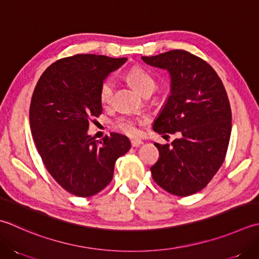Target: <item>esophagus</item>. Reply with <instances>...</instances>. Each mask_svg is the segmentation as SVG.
I'll return each mask as SVG.
<instances>
[{
  "label": "esophagus",
  "instance_id": "34e87169",
  "mask_svg": "<svg viewBox=\"0 0 259 259\" xmlns=\"http://www.w3.org/2000/svg\"><path fill=\"white\" fill-rule=\"evenodd\" d=\"M141 144H143V141L139 139H131V146L133 147H139Z\"/></svg>",
  "mask_w": 259,
  "mask_h": 259
}]
</instances>
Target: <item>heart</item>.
Listing matches in <instances>:
<instances>
[{"instance_id": "heart-1", "label": "heart", "mask_w": 259, "mask_h": 259, "mask_svg": "<svg viewBox=\"0 0 259 259\" xmlns=\"http://www.w3.org/2000/svg\"><path fill=\"white\" fill-rule=\"evenodd\" d=\"M126 78L133 84L139 92L146 95L148 93H153L156 89L157 82L155 77L150 72L140 66H135L126 72ZM114 92V79L112 77L104 78L100 84L99 88V99L103 106H108L112 102ZM141 119L133 115H121L116 118L112 125L115 130L120 131L126 136H137L140 133L139 123Z\"/></svg>"}]
</instances>
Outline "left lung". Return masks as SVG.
Here are the masks:
<instances>
[{"label": "left lung", "instance_id": "left-lung-1", "mask_svg": "<svg viewBox=\"0 0 259 259\" xmlns=\"http://www.w3.org/2000/svg\"><path fill=\"white\" fill-rule=\"evenodd\" d=\"M141 58L170 75V95L154 130L181 135L171 144L155 143L159 158L151 175L168 193L192 195L204 189L226 158L231 109L224 83L205 60L185 50Z\"/></svg>", "mask_w": 259, "mask_h": 259}]
</instances>
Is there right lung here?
Segmentation results:
<instances>
[{
    "label": "right lung",
    "instance_id": "add662e5",
    "mask_svg": "<svg viewBox=\"0 0 259 259\" xmlns=\"http://www.w3.org/2000/svg\"><path fill=\"white\" fill-rule=\"evenodd\" d=\"M125 60L74 55L50 65L35 85L29 112L35 148L49 174L70 194H98L112 181L116 159L130 149L123 135L101 141L88 135L90 121L102 113L101 82Z\"/></svg>",
    "mask_w": 259,
    "mask_h": 259
}]
</instances>
